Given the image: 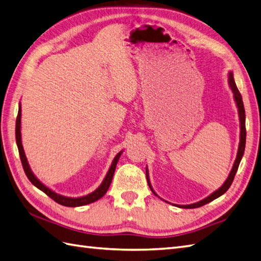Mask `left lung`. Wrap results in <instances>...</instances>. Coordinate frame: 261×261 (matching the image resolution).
<instances>
[{
    "mask_svg": "<svg viewBox=\"0 0 261 261\" xmlns=\"http://www.w3.org/2000/svg\"><path fill=\"white\" fill-rule=\"evenodd\" d=\"M228 84H229L230 90L233 94V99H234V103H236V106L238 109V115H239V126H240V135H239V145H238V151H237V156H236V160H234V163L232 165V168L230 170L229 175H228L227 179L225 180V182L222 184L221 187H219L217 190H215L213 194H211L209 196H207L206 198L201 199L197 202H194V204H190V205H175L176 207H179V208H197V207H200V206H204L208 202L213 201L214 199L218 198L221 195H224L229 187L231 186L232 180L234 178V175L237 173V169L239 167V164L241 158L244 156V152H245V146H246V114H245V107H244V103H243V97H241V95L238 91L236 83H234L233 80V74L231 71H229L228 73ZM146 178H147V182H148V186L150 188V190L152 192L155 196H158L155 190L152 189L151 187V184H150V179H149V173H148V168L146 167ZM160 197V196H158ZM162 199V198H161ZM166 201V200H165ZM168 202V201H166Z\"/></svg>",
    "mask_w": 261,
    "mask_h": 261,
    "instance_id": "left-lung-1",
    "label": "left lung"
}]
</instances>
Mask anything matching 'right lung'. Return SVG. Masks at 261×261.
<instances>
[{"mask_svg":"<svg viewBox=\"0 0 261 261\" xmlns=\"http://www.w3.org/2000/svg\"><path fill=\"white\" fill-rule=\"evenodd\" d=\"M21 116H22V109H21V103L18 104V113H17V118H16V124H15V138H16V145L18 148V152H20V158L21 162L23 165V168L25 174H27L28 178L30 179V181L33 184L35 187L39 188L40 190H42L43 193H45L48 197H50L53 200H55L56 202H59L60 205L66 206V207H80V206H85L88 204H92V202L96 201L98 199H100L103 197L107 190H109L111 182L113 179L114 173H115L116 169V165L118 163V160L120 155L123 154L124 150H120L118 154L114 157V160L111 164V167L107 171V174L105 176V178L101 181L100 185L94 190V192L87 194L85 196H81V197H67L64 195L57 194L54 190H52L50 188H48L47 186L44 185V184L37 178V177L34 175L33 171H32L30 164L28 162V158L25 156V151L23 148L22 145V135H21Z\"/></svg>","mask_w":261,"mask_h":261,"instance_id":"right-lung-1","label":"right lung"}]
</instances>
